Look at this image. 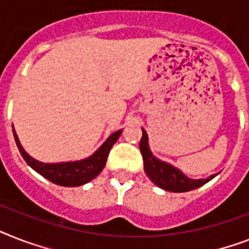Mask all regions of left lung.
<instances>
[{"instance_id":"left-lung-1","label":"left lung","mask_w":249,"mask_h":249,"mask_svg":"<svg viewBox=\"0 0 249 249\" xmlns=\"http://www.w3.org/2000/svg\"><path fill=\"white\" fill-rule=\"evenodd\" d=\"M142 133L139 148H141V153L143 156L144 171L157 187L162 188L165 191L181 193V192H189L192 189L202 187L203 184L215 178V174H213L207 179H197V180L189 179L180 170H178L177 167L157 160L149 151L148 138H147V133L144 131V129H142Z\"/></svg>"}]
</instances>
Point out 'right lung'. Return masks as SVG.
I'll return each instance as SVG.
<instances>
[{"mask_svg": "<svg viewBox=\"0 0 249 249\" xmlns=\"http://www.w3.org/2000/svg\"><path fill=\"white\" fill-rule=\"evenodd\" d=\"M13 131L16 145H18V148H19L20 153L26 161V163L43 178L48 179L52 183L57 184V185H62V187H79V185H83V184L94 179L106 165L107 156L110 153L111 147L114 145V143L118 141L121 134V130L115 131L114 134H111L106 142L101 145L92 156L86 160L74 161V162L71 161V162L43 163L34 160L33 157H30L24 151L14 129Z\"/></svg>", "mask_w": 249, "mask_h": 249, "instance_id": "right-lung-1", "label": "right lung"}]
</instances>
